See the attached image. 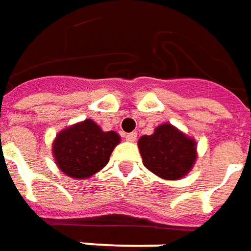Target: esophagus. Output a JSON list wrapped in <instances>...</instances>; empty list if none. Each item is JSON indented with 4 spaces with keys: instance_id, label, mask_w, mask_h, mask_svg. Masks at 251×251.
<instances>
[{
    "instance_id": "1",
    "label": "esophagus",
    "mask_w": 251,
    "mask_h": 251,
    "mask_svg": "<svg viewBox=\"0 0 251 251\" xmlns=\"http://www.w3.org/2000/svg\"><path fill=\"white\" fill-rule=\"evenodd\" d=\"M136 138H138V134H136V132H129V134L126 135V140H127V142H135Z\"/></svg>"
}]
</instances>
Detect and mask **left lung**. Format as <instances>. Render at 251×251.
<instances>
[{"label":"left lung","mask_w":251,"mask_h":251,"mask_svg":"<svg viewBox=\"0 0 251 251\" xmlns=\"http://www.w3.org/2000/svg\"><path fill=\"white\" fill-rule=\"evenodd\" d=\"M143 165L163 179H179L189 173L197 158L196 142L170 123L143 135L138 142Z\"/></svg>","instance_id":"left-lung-1"}]
</instances>
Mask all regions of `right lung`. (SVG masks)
Returning <instances> with one entry per match:
<instances>
[{
	"mask_svg": "<svg viewBox=\"0 0 251 251\" xmlns=\"http://www.w3.org/2000/svg\"><path fill=\"white\" fill-rule=\"evenodd\" d=\"M120 143L115 131H102L86 119L56 135L52 155L58 168L72 178H88L105 166L112 151Z\"/></svg>",
	"mask_w": 251,
	"mask_h": 251,
	"instance_id": "right-lung-1",
	"label": "right lung"
}]
</instances>
